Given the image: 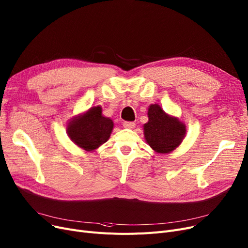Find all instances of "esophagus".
I'll use <instances>...</instances> for the list:
<instances>
[{"mask_svg":"<svg viewBox=\"0 0 248 248\" xmlns=\"http://www.w3.org/2000/svg\"><path fill=\"white\" fill-rule=\"evenodd\" d=\"M123 127L126 129H133L135 127V123L134 122H124Z\"/></svg>","mask_w":248,"mask_h":248,"instance_id":"1","label":"esophagus"}]
</instances>
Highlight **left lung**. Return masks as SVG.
Instances as JSON below:
<instances>
[{"instance_id":"8db88e82","label":"left lung","mask_w":248,"mask_h":248,"mask_svg":"<svg viewBox=\"0 0 248 248\" xmlns=\"http://www.w3.org/2000/svg\"><path fill=\"white\" fill-rule=\"evenodd\" d=\"M148 122L143 125L147 144L156 153L166 155L179 147L186 137V124L178 117L169 115L157 104H151L147 111Z\"/></svg>"}]
</instances>
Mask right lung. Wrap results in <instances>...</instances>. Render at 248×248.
Listing matches in <instances>:
<instances>
[{"label": "right lung", "instance_id": "1", "mask_svg": "<svg viewBox=\"0 0 248 248\" xmlns=\"http://www.w3.org/2000/svg\"><path fill=\"white\" fill-rule=\"evenodd\" d=\"M113 128V121L102 114L101 106H96L69 119L66 133L77 146L86 151H95L107 142Z\"/></svg>", "mask_w": 248, "mask_h": 248}]
</instances>
